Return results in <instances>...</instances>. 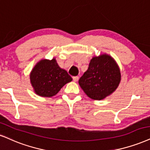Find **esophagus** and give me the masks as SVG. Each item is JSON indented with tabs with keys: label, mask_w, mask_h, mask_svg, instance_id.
Here are the masks:
<instances>
[{
	"label": "esophagus",
	"mask_w": 150,
	"mask_h": 150,
	"mask_svg": "<svg viewBox=\"0 0 150 150\" xmlns=\"http://www.w3.org/2000/svg\"><path fill=\"white\" fill-rule=\"evenodd\" d=\"M72 79H73V81H74V82H76V81L79 80V76H73Z\"/></svg>",
	"instance_id": "esophagus-1"
}]
</instances>
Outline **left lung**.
I'll return each mask as SVG.
<instances>
[{"instance_id": "1", "label": "left lung", "mask_w": 150, "mask_h": 150, "mask_svg": "<svg viewBox=\"0 0 150 150\" xmlns=\"http://www.w3.org/2000/svg\"><path fill=\"white\" fill-rule=\"evenodd\" d=\"M121 81V72L115 59L106 53L94 56L89 67L79 81L88 97L102 100L115 91Z\"/></svg>"}]
</instances>
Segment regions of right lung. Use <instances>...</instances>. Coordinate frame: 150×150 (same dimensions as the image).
Masks as SVG:
<instances>
[{
  "label": "right lung",
  "mask_w": 150,
  "mask_h": 150,
  "mask_svg": "<svg viewBox=\"0 0 150 150\" xmlns=\"http://www.w3.org/2000/svg\"><path fill=\"white\" fill-rule=\"evenodd\" d=\"M30 81L36 95L51 97L64 85L71 82L72 79L53 58L52 60L42 59L37 62L30 73Z\"/></svg>",
  "instance_id": "right-lung-1"
}]
</instances>
